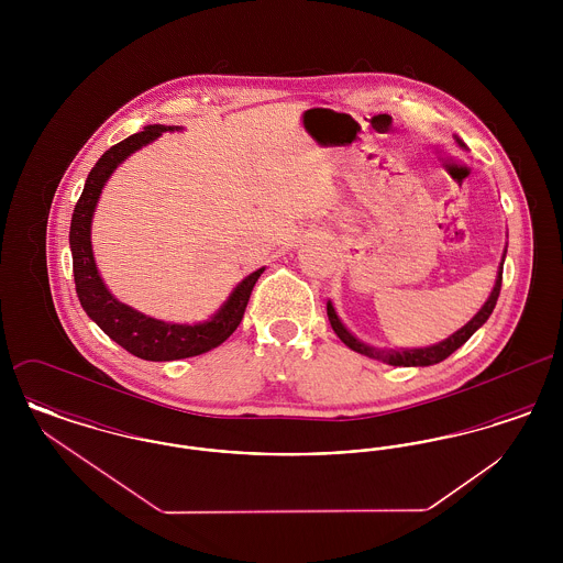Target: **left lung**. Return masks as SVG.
Listing matches in <instances>:
<instances>
[{
  "mask_svg": "<svg viewBox=\"0 0 563 563\" xmlns=\"http://www.w3.org/2000/svg\"><path fill=\"white\" fill-rule=\"evenodd\" d=\"M455 143H457L462 150H466V145H464L462 139L455 136ZM505 257H507V246H505L500 266H498V272H496L494 289H492L489 297L485 299L482 310H479L471 321L466 322L462 329H457L448 340H443V342H439V344L424 346V349H377V346L361 342L356 335L350 333L349 327L338 317V312H335V308H333L331 301H327V317H329V322H331L335 335H338L350 350H354V352H358V354H365V356H369V358L382 361V363L393 365V367H429V365H437V363L445 361V358H448L452 352L460 349L462 344H466V340H468V338L482 327L483 322L489 319V314L494 312L496 301H498V295H500V287H503V266H505Z\"/></svg>",
  "mask_w": 563,
  "mask_h": 563,
  "instance_id": "8db88e82",
  "label": "left lung"
}]
</instances>
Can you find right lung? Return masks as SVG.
Listing matches in <instances>:
<instances>
[{"mask_svg":"<svg viewBox=\"0 0 563 563\" xmlns=\"http://www.w3.org/2000/svg\"><path fill=\"white\" fill-rule=\"evenodd\" d=\"M166 131L175 133V131H184V129L150 124L141 133L131 134L129 139L109 147L108 152L92 166V170L88 173L80 200L74 209L71 230H69L76 291L80 297L84 312L97 322L115 344H120L122 349L129 350L131 354L139 358H145V361L188 358V356L205 354L209 350L217 349L219 344H223L241 324L251 291H253L257 278L262 276V272L266 269H255L249 276H244L214 314H211L207 321L194 322V324L152 319V317L134 310L131 306L118 301L106 287L99 268H97L92 242H90V228H92V217L97 211V202L101 198V191L106 188L109 177L113 175V170L131 154L150 145Z\"/></svg>","mask_w":563,"mask_h":563,"instance_id":"add662e5","label":"right lung"}]
</instances>
